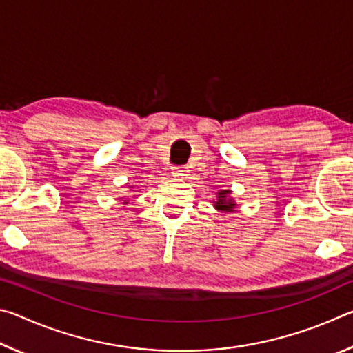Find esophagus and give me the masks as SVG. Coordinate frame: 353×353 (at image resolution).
I'll return each instance as SVG.
<instances>
[{
    "label": "esophagus",
    "mask_w": 353,
    "mask_h": 353,
    "mask_svg": "<svg viewBox=\"0 0 353 353\" xmlns=\"http://www.w3.org/2000/svg\"><path fill=\"white\" fill-rule=\"evenodd\" d=\"M188 168L187 166H176V168H172V176L177 177V179H185L188 176Z\"/></svg>",
    "instance_id": "34e87169"
}]
</instances>
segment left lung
Here are the masks:
<instances>
[{
  "instance_id": "obj_1",
  "label": "left lung",
  "mask_w": 353,
  "mask_h": 353,
  "mask_svg": "<svg viewBox=\"0 0 353 353\" xmlns=\"http://www.w3.org/2000/svg\"><path fill=\"white\" fill-rule=\"evenodd\" d=\"M227 194H229V190H224L221 191V193H218V201L214 202V207H216L218 210H224V212L234 210L235 204L230 199H227Z\"/></svg>"
}]
</instances>
